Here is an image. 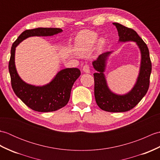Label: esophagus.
<instances>
[{
  "label": "esophagus",
  "instance_id": "1",
  "mask_svg": "<svg viewBox=\"0 0 160 160\" xmlns=\"http://www.w3.org/2000/svg\"><path fill=\"white\" fill-rule=\"evenodd\" d=\"M82 70L84 72H85V73H90V69H89V67L88 64H84V65L83 66Z\"/></svg>",
  "mask_w": 160,
  "mask_h": 160
}]
</instances>
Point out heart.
I'll use <instances>...</instances> for the list:
<instances>
[{"mask_svg": "<svg viewBox=\"0 0 160 160\" xmlns=\"http://www.w3.org/2000/svg\"><path fill=\"white\" fill-rule=\"evenodd\" d=\"M98 38V33L94 32L85 30V31L80 32L76 38L75 50L78 53L81 54V55L88 53L96 43ZM103 43L104 40L101 39L99 40L98 45L101 46Z\"/></svg>", "mask_w": 160, "mask_h": 160, "instance_id": "b5f03b06", "label": "heart"}]
</instances>
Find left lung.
Here are the masks:
<instances>
[{"mask_svg":"<svg viewBox=\"0 0 160 160\" xmlns=\"http://www.w3.org/2000/svg\"><path fill=\"white\" fill-rule=\"evenodd\" d=\"M120 37L119 41H134L137 43L141 52V66L136 84L127 94L116 95L111 92L107 84L103 72L106 67L107 57L111 53H102L97 60L92 62L97 71L94 76V95L98 106L101 109L108 112H125L132 109L140 102L147 93L150 84V76L152 69L151 61L148 48L143 40L132 29L127 28L120 23L114 22Z\"/></svg>","mask_w":160,"mask_h":160,"instance_id":"left-lung-1","label":"left lung"}]
</instances>
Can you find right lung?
I'll return each instance as SVG.
<instances>
[{
  "mask_svg": "<svg viewBox=\"0 0 160 160\" xmlns=\"http://www.w3.org/2000/svg\"><path fill=\"white\" fill-rule=\"evenodd\" d=\"M60 28H36L28 29L20 34L13 43L9 62V71L11 84L15 94L27 106L38 112H52L64 107L69 100L71 88L79 76L78 68H67L59 71L49 84L36 87L27 84L17 73L15 62L16 46L30 36H49L62 32Z\"/></svg>",
  "mask_w": 160,
  "mask_h": 160,
  "instance_id": "obj_1",
  "label": "right lung"
}]
</instances>
